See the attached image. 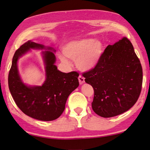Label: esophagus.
<instances>
[{"label":"esophagus","instance_id":"obj_1","mask_svg":"<svg viewBox=\"0 0 150 150\" xmlns=\"http://www.w3.org/2000/svg\"><path fill=\"white\" fill-rule=\"evenodd\" d=\"M78 79H79V82L80 85H82L83 83H85V78L83 77V76L79 75L78 77Z\"/></svg>","mask_w":150,"mask_h":150}]
</instances>
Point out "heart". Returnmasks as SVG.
<instances>
[{"label": "heart", "mask_w": 150, "mask_h": 150, "mask_svg": "<svg viewBox=\"0 0 150 150\" xmlns=\"http://www.w3.org/2000/svg\"><path fill=\"white\" fill-rule=\"evenodd\" d=\"M103 52V42L98 40L90 38L72 41L63 48V54L69 59L76 61L77 67L83 71L91 70L95 67L100 60ZM64 57L59 55L60 60L68 64L69 62Z\"/></svg>", "instance_id": "b5f03b06"}]
</instances>
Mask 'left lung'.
<instances>
[{
	"mask_svg": "<svg viewBox=\"0 0 150 150\" xmlns=\"http://www.w3.org/2000/svg\"><path fill=\"white\" fill-rule=\"evenodd\" d=\"M83 75L94 89L93 110L102 117L125 112L135 105L140 95L142 67L127 38L108 45L95 67Z\"/></svg>",
	"mask_w": 150,
	"mask_h": 150,
	"instance_id": "obj_1",
	"label": "left lung"
}]
</instances>
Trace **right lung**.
Segmentation results:
<instances>
[{"instance_id":"add662e5","label":"right lung","mask_w":150,"mask_h":150,"mask_svg":"<svg viewBox=\"0 0 150 150\" xmlns=\"http://www.w3.org/2000/svg\"><path fill=\"white\" fill-rule=\"evenodd\" d=\"M30 49H45L55 52L52 47L28 41L18 49L12 58L8 73V87L12 98L25 115L42 121L59 118L65 110L68 96L78 87L79 73L61 72L55 65V56L50 51L43 52L46 79L42 86L28 87L23 83L18 70L19 57Z\"/></svg>"}]
</instances>
